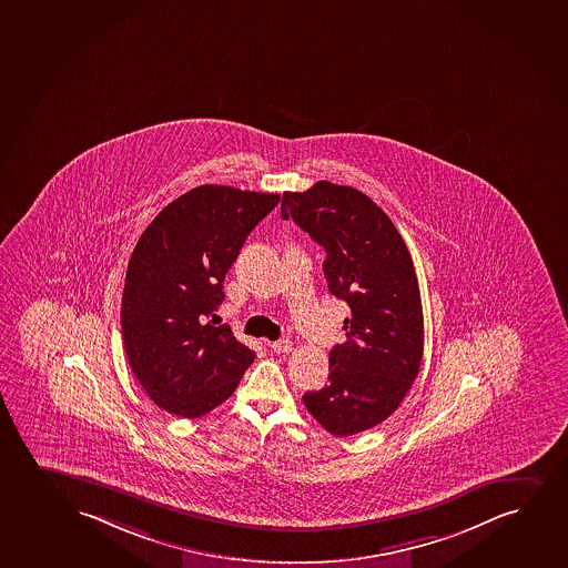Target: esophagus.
I'll return each mask as SVG.
<instances>
[{"label": "esophagus", "instance_id": "1", "mask_svg": "<svg viewBox=\"0 0 568 568\" xmlns=\"http://www.w3.org/2000/svg\"><path fill=\"white\" fill-rule=\"evenodd\" d=\"M270 349L274 352V354H288L291 349H293V342L291 341H277L272 342L270 344Z\"/></svg>", "mask_w": 568, "mask_h": 568}]
</instances>
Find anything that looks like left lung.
Returning a JSON list of instances; mask_svg holds the SVG:
<instances>
[{"label":"left lung","mask_w":568,"mask_h":568,"mask_svg":"<svg viewBox=\"0 0 568 568\" xmlns=\"http://www.w3.org/2000/svg\"><path fill=\"white\" fill-rule=\"evenodd\" d=\"M281 216L325 248L328 291L346 302V342L328 354V384L302 400L328 434L347 437L395 413L418 376L424 315L413 258L368 195L321 181L285 192Z\"/></svg>","instance_id":"1"}]
</instances>
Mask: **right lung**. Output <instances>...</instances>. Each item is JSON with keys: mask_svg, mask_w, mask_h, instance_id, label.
Listing matches in <instances>:
<instances>
[{"mask_svg": "<svg viewBox=\"0 0 568 568\" xmlns=\"http://www.w3.org/2000/svg\"><path fill=\"white\" fill-rule=\"evenodd\" d=\"M277 203L280 194L205 184L169 203L136 243L121 331L134 378L163 410L200 418L234 394L253 363L232 328L207 320L247 235Z\"/></svg>", "mask_w": 568, "mask_h": 568, "instance_id": "right-lung-1", "label": "right lung"}]
</instances>
